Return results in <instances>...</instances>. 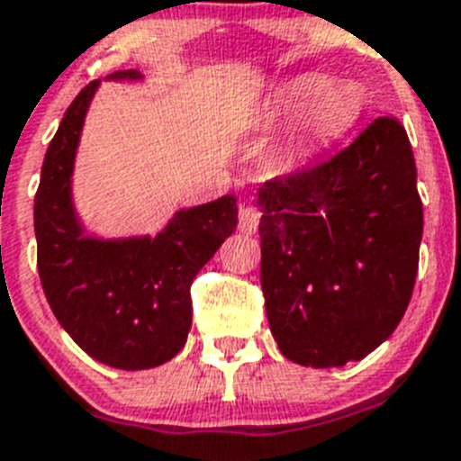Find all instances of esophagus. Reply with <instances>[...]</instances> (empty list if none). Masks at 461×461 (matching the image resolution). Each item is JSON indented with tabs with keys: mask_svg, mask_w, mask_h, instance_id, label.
<instances>
[{
	"mask_svg": "<svg viewBox=\"0 0 461 461\" xmlns=\"http://www.w3.org/2000/svg\"><path fill=\"white\" fill-rule=\"evenodd\" d=\"M259 218H262V211L253 203H241L239 206V230L243 234H255L259 227Z\"/></svg>",
	"mask_w": 461,
	"mask_h": 461,
	"instance_id": "1",
	"label": "esophagus"
}]
</instances>
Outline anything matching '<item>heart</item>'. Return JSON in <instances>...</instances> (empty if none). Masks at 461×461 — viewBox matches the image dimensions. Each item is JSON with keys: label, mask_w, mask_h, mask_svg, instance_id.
<instances>
[{"label": "heart", "mask_w": 461, "mask_h": 461, "mask_svg": "<svg viewBox=\"0 0 461 461\" xmlns=\"http://www.w3.org/2000/svg\"><path fill=\"white\" fill-rule=\"evenodd\" d=\"M303 111V131L311 139H331L357 122L362 99L350 86H330L322 74H302L276 90L274 115H297Z\"/></svg>", "instance_id": "heart-1"}]
</instances>
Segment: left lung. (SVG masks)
I'll return each mask as SVG.
<instances>
[{
    "label": "left lung",
    "instance_id": "left-lung-1",
    "mask_svg": "<svg viewBox=\"0 0 461 461\" xmlns=\"http://www.w3.org/2000/svg\"><path fill=\"white\" fill-rule=\"evenodd\" d=\"M258 203L280 352L315 369L366 357L397 330L418 276L422 202L406 130L380 115L325 162L264 183Z\"/></svg>",
    "mask_w": 461,
    "mask_h": 461
}]
</instances>
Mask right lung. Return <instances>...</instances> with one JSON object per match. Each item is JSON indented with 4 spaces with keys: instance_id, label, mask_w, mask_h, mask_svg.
Returning <instances> with one entry per match:
<instances>
[{
    "instance_id": "obj_1",
    "label": "right lung",
    "mask_w": 461,
    "mask_h": 461,
    "mask_svg": "<svg viewBox=\"0 0 461 461\" xmlns=\"http://www.w3.org/2000/svg\"><path fill=\"white\" fill-rule=\"evenodd\" d=\"M111 78H139V71ZM97 86L78 92L43 158L34 197L39 278L58 322L90 357L113 369H153L185 346L192 280L236 230L239 208L225 194L178 211L153 239L83 236L71 206V169Z\"/></svg>"
}]
</instances>
